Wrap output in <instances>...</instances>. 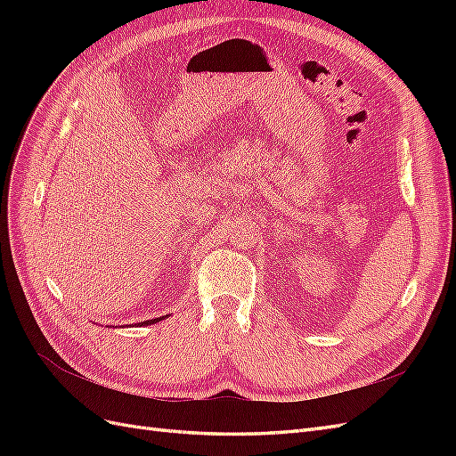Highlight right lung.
Listing matches in <instances>:
<instances>
[{
	"instance_id": "1",
	"label": "right lung",
	"mask_w": 456,
	"mask_h": 456,
	"mask_svg": "<svg viewBox=\"0 0 456 456\" xmlns=\"http://www.w3.org/2000/svg\"><path fill=\"white\" fill-rule=\"evenodd\" d=\"M161 317H158V320H148V322H142V323H139V325H151V323H156V322H159Z\"/></svg>"
}]
</instances>
